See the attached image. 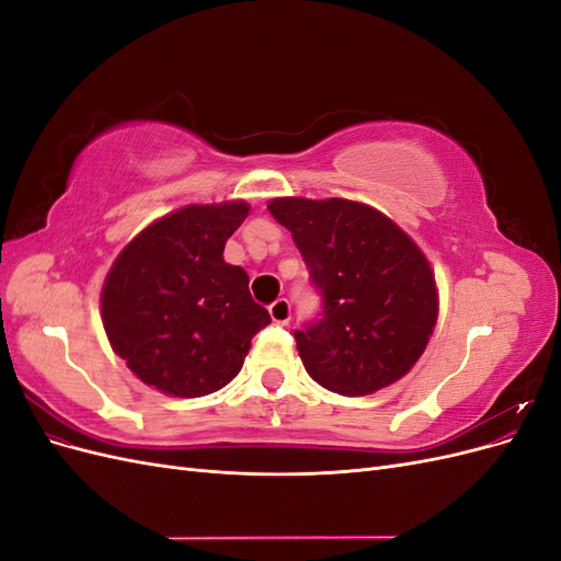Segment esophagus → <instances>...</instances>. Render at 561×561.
<instances>
[{"label":"esophagus","mask_w":561,"mask_h":561,"mask_svg":"<svg viewBox=\"0 0 561 561\" xmlns=\"http://www.w3.org/2000/svg\"><path fill=\"white\" fill-rule=\"evenodd\" d=\"M268 313H271V320H274L276 325H287V322H290V318H293L290 301H287L285 297L276 299V301L268 307Z\"/></svg>","instance_id":"obj_1"}]
</instances>
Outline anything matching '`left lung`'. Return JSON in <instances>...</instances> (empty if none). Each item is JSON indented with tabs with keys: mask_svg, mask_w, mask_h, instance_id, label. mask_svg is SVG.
Masks as SVG:
<instances>
[{
	"mask_svg": "<svg viewBox=\"0 0 561 561\" xmlns=\"http://www.w3.org/2000/svg\"><path fill=\"white\" fill-rule=\"evenodd\" d=\"M322 295L320 318L295 332L309 377L339 396H369L402 379L437 322L426 254L383 213L348 198H274Z\"/></svg>",
	"mask_w": 561,
	"mask_h": 561,
	"instance_id": "8db88e82",
	"label": "left lung"
}]
</instances>
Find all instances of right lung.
Here are the masks:
<instances>
[{
	"instance_id": "1",
	"label": "right lung",
	"mask_w": 561,
	"mask_h": 561,
	"mask_svg": "<svg viewBox=\"0 0 561 561\" xmlns=\"http://www.w3.org/2000/svg\"><path fill=\"white\" fill-rule=\"evenodd\" d=\"M248 213L245 201L180 208L135 236L110 268L100 295L110 344L165 396L201 398L227 386L271 322L245 271L222 257Z\"/></svg>"
}]
</instances>
